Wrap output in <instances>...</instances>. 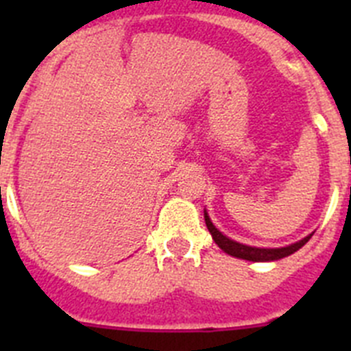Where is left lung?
Masks as SVG:
<instances>
[{"label":"left lung","instance_id":"1","mask_svg":"<svg viewBox=\"0 0 351 351\" xmlns=\"http://www.w3.org/2000/svg\"><path fill=\"white\" fill-rule=\"evenodd\" d=\"M204 218H206L207 230H209L210 235H213L214 243L218 244V246L225 251L226 255L235 256V258L250 260V262H274V260H281L288 255H293L297 250H300L304 244L308 243L313 235V234H309L308 237L300 239V241H297V243L290 244V246H285V247L247 246V244L237 243V241H234V239L223 235V232H219L218 228L213 225V221H210L207 210H204Z\"/></svg>","mask_w":351,"mask_h":351}]
</instances>
